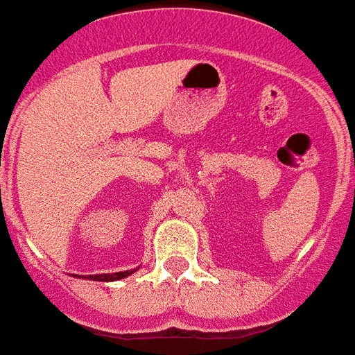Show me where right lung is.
<instances>
[{
  "mask_svg": "<svg viewBox=\"0 0 355 355\" xmlns=\"http://www.w3.org/2000/svg\"><path fill=\"white\" fill-rule=\"evenodd\" d=\"M134 270H124V272H115V274H90V276H81V278H87V280H96V282H115L121 280V278H126L130 276ZM79 278V276H77Z\"/></svg>",
  "mask_w": 355,
  "mask_h": 355,
  "instance_id": "add662e5",
  "label": "right lung"
}]
</instances>
